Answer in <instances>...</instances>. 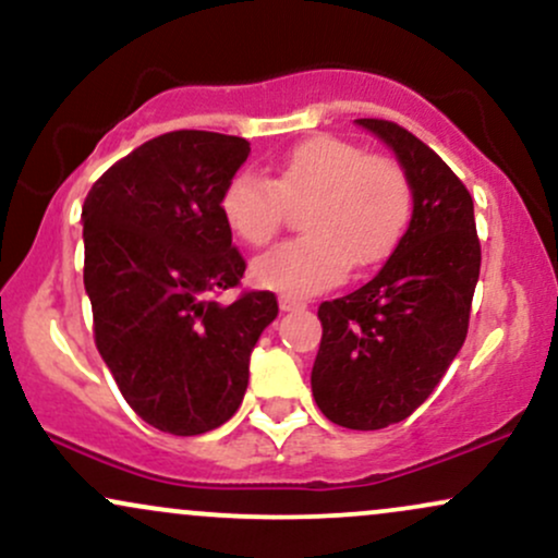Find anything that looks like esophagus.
<instances>
[{"label":"esophagus","instance_id":"esophagus-1","mask_svg":"<svg viewBox=\"0 0 558 558\" xmlns=\"http://www.w3.org/2000/svg\"><path fill=\"white\" fill-rule=\"evenodd\" d=\"M280 301V312H299V310H304V301L301 299H293V296H280L278 299Z\"/></svg>","mask_w":558,"mask_h":558}]
</instances>
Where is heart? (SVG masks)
<instances>
[{
    "label": "heart",
    "instance_id": "b5f03b06",
    "mask_svg": "<svg viewBox=\"0 0 558 558\" xmlns=\"http://www.w3.org/2000/svg\"><path fill=\"white\" fill-rule=\"evenodd\" d=\"M301 204L306 235L252 267L259 286L293 299L341 283L349 267L364 270L386 259L409 226L414 191L399 159L319 133L278 159L272 181L235 172L222 189L220 213L243 243L267 246L286 226L288 207Z\"/></svg>",
    "mask_w": 558,
    "mask_h": 558
}]
</instances>
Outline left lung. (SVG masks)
Returning a JSON list of instances; mask_svg holds the SVG:
<instances>
[{"mask_svg":"<svg viewBox=\"0 0 558 558\" xmlns=\"http://www.w3.org/2000/svg\"><path fill=\"white\" fill-rule=\"evenodd\" d=\"M399 157L414 191L407 233L367 286L317 310L312 367L319 412L349 430H380L420 407L462 349L480 239L466 185L427 144L390 120H356Z\"/></svg>","mask_w":558,"mask_h":558,"instance_id":"obj_1","label":"left lung"}]
</instances>
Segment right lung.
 <instances>
[{
    "label": "right lung",
    "mask_w": 558,
    "mask_h": 558,
    "mask_svg": "<svg viewBox=\"0 0 558 558\" xmlns=\"http://www.w3.org/2000/svg\"><path fill=\"white\" fill-rule=\"evenodd\" d=\"M248 151L226 133H162L83 202L96 349L133 412L162 433L202 435L233 417L252 349L278 317L270 291L215 299L246 270L220 196Z\"/></svg>",
    "instance_id": "right-lung-1"
}]
</instances>
